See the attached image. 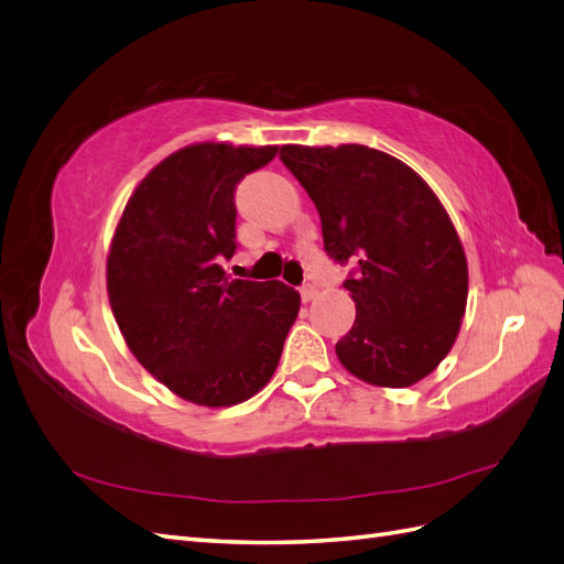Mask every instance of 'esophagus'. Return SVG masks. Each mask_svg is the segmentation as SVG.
<instances>
[{
  "label": "esophagus",
  "mask_w": 564,
  "mask_h": 564,
  "mask_svg": "<svg viewBox=\"0 0 564 564\" xmlns=\"http://www.w3.org/2000/svg\"><path fill=\"white\" fill-rule=\"evenodd\" d=\"M315 296H317V286H315V284H303V286H301V299H303V303H311Z\"/></svg>",
  "instance_id": "1"
}]
</instances>
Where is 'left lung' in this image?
Returning <instances> with one entry per match:
<instances>
[{
	"label": "left lung",
	"mask_w": 564,
	"mask_h": 564,
	"mask_svg": "<svg viewBox=\"0 0 564 564\" xmlns=\"http://www.w3.org/2000/svg\"><path fill=\"white\" fill-rule=\"evenodd\" d=\"M280 160L315 202L324 251L355 263L344 286L352 329L336 355L357 379L406 388L445 360L468 299L452 220L414 169L367 145H282Z\"/></svg>",
	"instance_id": "1"
}]
</instances>
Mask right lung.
Instances as JSON below:
<instances>
[{"label":"right lung","instance_id":"obj_1","mask_svg":"<svg viewBox=\"0 0 564 564\" xmlns=\"http://www.w3.org/2000/svg\"><path fill=\"white\" fill-rule=\"evenodd\" d=\"M278 145H187L139 183L108 253V299L129 350L178 398L230 406L278 369L301 308L294 286L230 280L235 187Z\"/></svg>","mask_w":564,"mask_h":564}]
</instances>
